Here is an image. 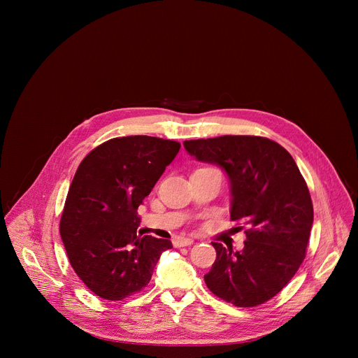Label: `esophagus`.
<instances>
[{
    "mask_svg": "<svg viewBox=\"0 0 358 358\" xmlns=\"http://www.w3.org/2000/svg\"><path fill=\"white\" fill-rule=\"evenodd\" d=\"M192 243V239L189 238H177L173 241V245L176 248H182V246H189Z\"/></svg>",
    "mask_w": 358,
    "mask_h": 358,
    "instance_id": "esophagus-1",
    "label": "esophagus"
}]
</instances>
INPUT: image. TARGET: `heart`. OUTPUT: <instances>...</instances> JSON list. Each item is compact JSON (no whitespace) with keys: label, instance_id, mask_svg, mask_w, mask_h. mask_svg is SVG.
Here are the masks:
<instances>
[{"label":"heart","instance_id":"obj_1","mask_svg":"<svg viewBox=\"0 0 358 358\" xmlns=\"http://www.w3.org/2000/svg\"><path fill=\"white\" fill-rule=\"evenodd\" d=\"M207 169H210V167H207Z\"/></svg>","mask_w":358,"mask_h":358}]
</instances>
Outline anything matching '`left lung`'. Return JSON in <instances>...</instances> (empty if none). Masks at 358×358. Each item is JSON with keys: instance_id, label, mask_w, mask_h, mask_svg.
<instances>
[{"instance_id": "obj_1", "label": "left lung", "mask_w": 358, "mask_h": 358, "mask_svg": "<svg viewBox=\"0 0 358 358\" xmlns=\"http://www.w3.org/2000/svg\"><path fill=\"white\" fill-rule=\"evenodd\" d=\"M184 147L198 162L217 164L228 174L231 220L248 227L239 252L213 242L217 259L203 280L215 296L238 308L268 301L306 257L313 224L308 184L287 150L266 137L185 140Z\"/></svg>"}]
</instances>
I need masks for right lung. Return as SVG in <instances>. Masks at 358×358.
Listing matches in <instances>:
<instances>
[{
	"label": "right lung",
	"mask_w": 358,
	"mask_h": 358,
	"mask_svg": "<svg viewBox=\"0 0 358 358\" xmlns=\"http://www.w3.org/2000/svg\"><path fill=\"white\" fill-rule=\"evenodd\" d=\"M180 143L150 136L116 137L79 164L59 224L69 262L97 296L122 300L147 286L170 239L137 232V210Z\"/></svg>",
	"instance_id": "1"
}]
</instances>
